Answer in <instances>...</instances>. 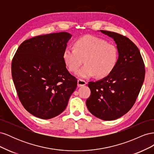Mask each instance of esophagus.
Segmentation results:
<instances>
[{
  "instance_id": "34e87169",
  "label": "esophagus",
  "mask_w": 154,
  "mask_h": 154,
  "mask_svg": "<svg viewBox=\"0 0 154 154\" xmlns=\"http://www.w3.org/2000/svg\"><path fill=\"white\" fill-rule=\"evenodd\" d=\"M87 84V82L83 80H82V79H78V87H82V86H84Z\"/></svg>"
}]
</instances>
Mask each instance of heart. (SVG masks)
Masks as SVG:
<instances>
[{
  "mask_svg": "<svg viewBox=\"0 0 154 154\" xmlns=\"http://www.w3.org/2000/svg\"><path fill=\"white\" fill-rule=\"evenodd\" d=\"M63 59L70 72H76L83 62L85 65L77 72L83 78L97 76L106 77L112 72L118 60L116 46L103 39L92 35H85L76 39L73 48H66Z\"/></svg>",
  "mask_w": 154,
  "mask_h": 154,
  "instance_id": "1",
  "label": "heart"
}]
</instances>
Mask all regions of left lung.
<instances>
[{
	"label": "left lung",
	"instance_id": "left-lung-1",
	"mask_svg": "<svg viewBox=\"0 0 154 154\" xmlns=\"http://www.w3.org/2000/svg\"><path fill=\"white\" fill-rule=\"evenodd\" d=\"M117 44L118 60L110 74L101 80L88 82L91 94L86 101L90 112L99 119H118L132 109L140 92L145 69L139 50L127 36L100 30Z\"/></svg>",
	"mask_w": 154,
	"mask_h": 154
}]
</instances>
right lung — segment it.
I'll return each mask as SVG.
<instances>
[{"mask_svg": "<svg viewBox=\"0 0 154 154\" xmlns=\"http://www.w3.org/2000/svg\"><path fill=\"white\" fill-rule=\"evenodd\" d=\"M71 35L60 32L37 36L23 42L14 55L11 74L18 98L30 114L53 118L66 109L77 87L63 52Z\"/></svg>", "mask_w": 154, "mask_h": 154, "instance_id": "1", "label": "right lung"}]
</instances>
